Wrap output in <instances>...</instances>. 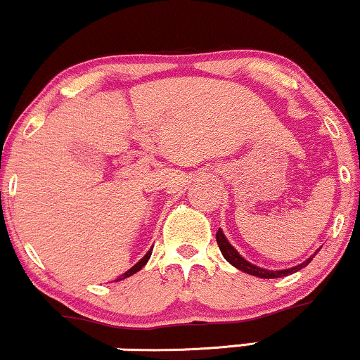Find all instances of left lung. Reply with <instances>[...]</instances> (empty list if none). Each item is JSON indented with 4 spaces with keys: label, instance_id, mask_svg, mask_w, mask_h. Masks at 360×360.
<instances>
[{
    "label": "left lung",
    "instance_id": "8db88e82",
    "mask_svg": "<svg viewBox=\"0 0 360 360\" xmlns=\"http://www.w3.org/2000/svg\"><path fill=\"white\" fill-rule=\"evenodd\" d=\"M217 244H219V249H221L222 256L226 257L227 263H231L234 268H238L239 271H244L248 274H252V276H257V278H264V280H271V278H283V276H288V274H293L300 271L302 268H305V266L310 263L311 259H314L315 255H311L310 257H308L307 261H303L302 264L298 266H293V268H288V269H276V271H273V269H266V268H261V266H256L252 263H249L248 259H244L243 256L239 255L238 249H236L232 244L227 240L226 234H224L222 229L217 231Z\"/></svg>",
    "mask_w": 360,
    "mask_h": 360
}]
</instances>
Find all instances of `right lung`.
Segmentation results:
<instances>
[{
    "instance_id": "1",
    "label": "right lung",
    "mask_w": 360,
    "mask_h": 360,
    "mask_svg": "<svg viewBox=\"0 0 360 360\" xmlns=\"http://www.w3.org/2000/svg\"><path fill=\"white\" fill-rule=\"evenodd\" d=\"M151 251H153V248H151V249H150V251H148V252H146V255H145V256H143V257H141V259H139V261H138V263L133 266V268H129V269H128V271H126L124 274H121V276H120V278H117V281L124 280V278H129V276H133V274H134V273H138V271H139V269H141V268H143V266H145V264L148 263V259H150V256H151Z\"/></svg>"
}]
</instances>
